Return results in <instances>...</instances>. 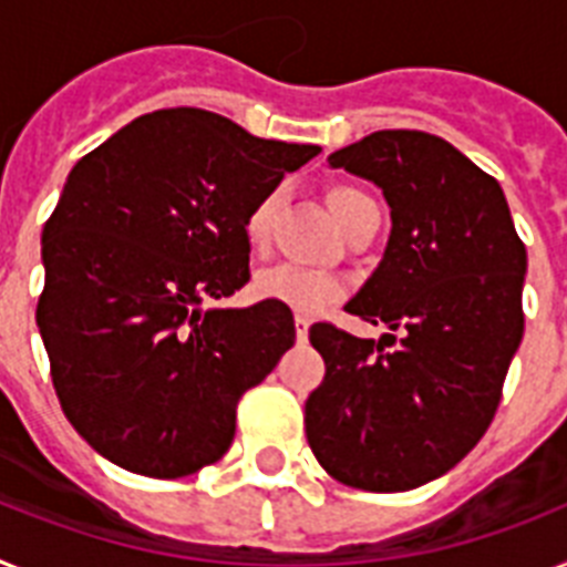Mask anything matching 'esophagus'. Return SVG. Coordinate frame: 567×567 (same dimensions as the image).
Masks as SVG:
<instances>
[{
    "label": "esophagus",
    "instance_id": "obj_1",
    "mask_svg": "<svg viewBox=\"0 0 567 567\" xmlns=\"http://www.w3.org/2000/svg\"><path fill=\"white\" fill-rule=\"evenodd\" d=\"M295 336H298V341H307V336H310V321L303 316H295Z\"/></svg>",
    "mask_w": 567,
    "mask_h": 567
}]
</instances>
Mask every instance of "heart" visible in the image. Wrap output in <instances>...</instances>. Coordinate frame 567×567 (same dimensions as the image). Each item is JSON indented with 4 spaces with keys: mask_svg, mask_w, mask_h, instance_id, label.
Instances as JSON below:
<instances>
[{
    "mask_svg": "<svg viewBox=\"0 0 567 567\" xmlns=\"http://www.w3.org/2000/svg\"><path fill=\"white\" fill-rule=\"evenodd\" d=\"M280 203V190H272L266 194L255 208L249 210L246 217V240L251 246H260L269 234V226H272L275 210H278ZM373 199L368 194L357 188H348V185H339V188L330 190V210H333L336 223L341 226V231L350 226V219L357 217L364 205H371ZM257 298L264 301H275L280 307H289L298 316H318L324 312L327 307H333L344 295V287L341 280L333 278V275L324 272H312V269H301V266L292 264H278L269 266V269H260L255 275V284H251Z\"/></svg>",
    "mask_w": 567,
    "mask_h": 567,
    "instance_id": "b5f03b06",
    "label": "heart"
}]
</instances>
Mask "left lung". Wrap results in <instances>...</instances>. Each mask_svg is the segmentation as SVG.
Here are the masks:
<instances>
[{
	"mask_svg": "<svg viewBox=\"0 0 567 567\" xmlns=\"http://www.w3.org/2000/svg\"><path fill=\"white\" fill-rule=\"evenodd\" d=\"M327 162L391 205L382 264L348 312L402 336L310 327L327 371L307 441L341 484L402 493L441 478L493 423L525 333L527 251L502 185L437 135L379 130Z\"/></svg>",
	"mask_w": 567,
	"mask_h": 567,
	"instance_id": "obj_1",
	"label": "left lung"
}]
</instances>
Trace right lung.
<instances>
[{"label": "right lung", "instance_id": "add662e5", "mask_svg": "<svg viewBox=\"0 0 567 567\" xmlns=\"http://www.w3.org/2000/svg\"><path fill=\"white\" fill-rule=\"evenodd\" d=\"M318 153L176 106L72 167L42 228L37 327L63 414L97 455L147 478L226 455L237 402L292 348L295 321L275 301L208 303L249 280V210Z\"/></svg>", "mask_w": 567, "mask_h": 567}]
</instances>
